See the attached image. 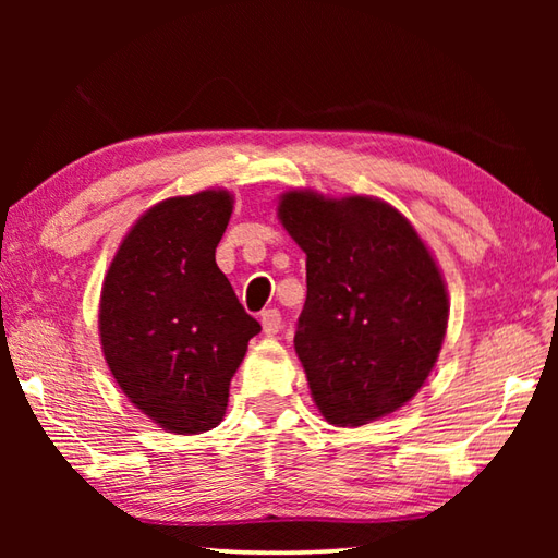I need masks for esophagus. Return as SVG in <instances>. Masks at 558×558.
Wrapping results in <instances>:
<instances>
[{"label": "esophagus", "mask_w": 558, "mask_h": 558, "mask_svg": "<svg viewBox=\"0 0 558 558\" xmlns=\"http://www.w3.org/2000/svg\"><path fill=\"white\" fill-rule=\"evenodd\" d=\"M260 326H264L266 336H276L278 330L282 328V316L278 310H266L260 314Z\"/></svg>", "instance_id": "esophagus-1"}]
</instances>
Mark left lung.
Listing matches in <instances>:
<instances>
[{
	"label": "left lung",
	"mask_w": 558,
	"mask_h": 558,
	"mask_svg": "<svg viewBox=\"0 0 558 558\" xmlns=\"http://www.w3.org/2000/svg\"><path fill=\"white\" fill-rule=\"evenodd\" d=\"M278 216L306 254L294 350L330 424L360 426L417 393L441 350L448 298L429 248L384 201L282 196Z\"/></svg>",
	"instance_id": "1"
}]
</instances>
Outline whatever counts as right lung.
<instances>
[{"mask_svg":"<svg viewBox=\"0 0 558 558\" xmlns=\"http://www.w3.org/2000/svg\"><path fill=\"white\" fill-rule=\"evenodd\" d=\"M232 196L201 192L153 206L108 270L102 352L134 405L174 434L218 426L230 378L260 326L216 264Z\"/></svg>","mask_w":558,"mask_h":558,"instance_id":"1","label":"right lung"}]
</instances>
